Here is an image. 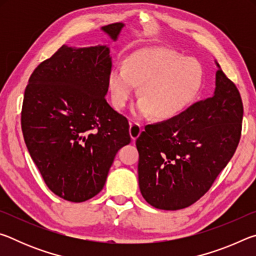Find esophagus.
Returning <instances> with one entry per match:
<instances>
[{
	"label": "esophagus",
	"instance_id": "obj_1",
	"mask_svg": "<svg viewBox=\"0 0 256 256\" xmlns=\"http://www.w3.org/2000/svg\"><path fill=\"white\" fill-rule=\"evenodd\" d=\"M141 131V124H138V122H130V136H131L132 140H136V138L140 136Z\"/></svg>",
	"mask_w": 256,
	"mask_h": 256
}]
</instances>
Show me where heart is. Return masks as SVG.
<instances>
[{
  "mask_svg": "<svg viewBox=\"0 0 256 256\" xmlns=\"http://www.w3.org/2000/svg\"><path fill=\"white\" fill-rule=\"evenodd\" d=\"M203 70L196 60L185 58L175 50L152 48L138 52L126 66L112 68L108 84L116 108L125 107L141 86L142 98L134 108L136 115L172 118L183 112L200 92Z\"/></svg>",
  "mask_w": 256,
  "mask_h": 256,
  "instance_id": "b5f03b06",
  "label": "heart"
}]
</instances>
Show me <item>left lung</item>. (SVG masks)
<instances>
[{
  "label": "left lung",
  "instance_id": "8db88e82",
  "mask_svg": "<svg viewBox=\"0 0 256 256\" xmlns=\"http://www.w3.org/2000/svg\"><path fill=\"white\" fill-rule=\"evenodd\" d=\"M242 112L236 84L219 66L214 96L146 125L136 142L144 200L162 210L184 209L200 200L235 154Z\"/></svg>",
  "mask_w": 256,
  "mask_h": 256
}]
</instances>
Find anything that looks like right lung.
<instances>
[{
	"label": "right lung",
	"instance_id": "1",
	"mask_svg": "<svg viewBox=\"0 0 256 256\" xmlns=\"http://www.w3.org/2000/svg\"><path fill=\"white\" fill-rule=\"evenodd\" d=\"M123 24L102 29L116 40ZM107 46H62L29 78L21 110L28 151L52 192L84 202L100 192L118 151L131 142L128 120L108 105Z\"/></svg>",
	"mask_w": 256,
	"mask_h": 256
}]
</instances>
